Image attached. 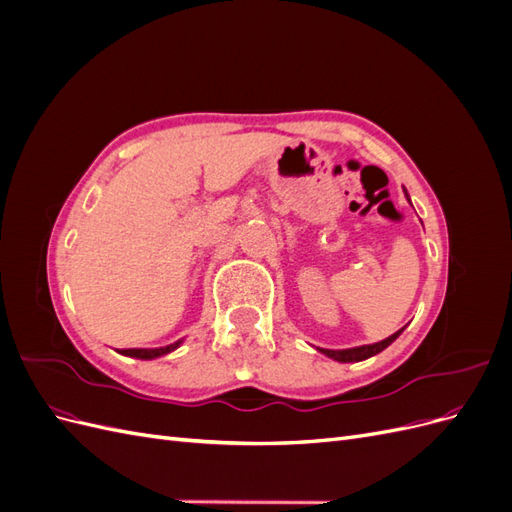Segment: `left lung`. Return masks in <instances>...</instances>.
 Instances as JSON below:
<instances>
[{
	"mask_svg": "<svg viewBox=\"0 0 512 512\" xmlns=\"http://www.w3.org/2000/svg\"><path fill=\"white\" fill-rule=\"evenodd\" d=\"M408 196V194H406ZM401 331L404 329H399L397 333H393L391 337H386V339H382V342H378V344H367V346H356V348H346V350H327V348H318L322 354H327L329 359H333V361H339V363H356V361H365V359H369V356H374V354H378V352H382L384 348H389L395 339L401 335Z\"/></svg>",
	"mask_w": 512,
	"mask_h": 512,
	"instance_id": "8db88e82",
	"label": "left lung"
}]
</instances>
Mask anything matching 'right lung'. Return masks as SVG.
Returning <instances> with one entry per match:
<instances>
[{"label": "right lung", "instance_id": "1", "mask_svg": "<svg viewBox=\"0 0 512 512\" xmlns=\"http://www.w3.org/2000/svg\"><path fill=\"white\" fill-rule=\"evenodd\" d=\"M183 339H179V342L175 344H168V346H162V348H128V350H119V354L123 356H132V359H143V361H151V359H158V356H164L168 352H173L181 346Z\"/></svg>", "mask_w": 512, "mask_h": 512}]
</instances>
